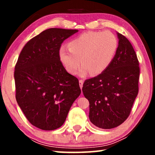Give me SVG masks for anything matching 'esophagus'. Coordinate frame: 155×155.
<instances>
[{"instance_id":"34e87169","label":"esophagus","mask_w":155,"mask_h":155,"mask_svg":"<svg viewBox=\"0 0 155 155\" xmlns=\"http://www.w3.org/2000/svg\"><path fill=\"white\" fill-rule=\"evenodd\" d=\"M83 82H84V81L82 80H79V84H80V88H82V86H83Z\"/></svg>"}]
</instances>
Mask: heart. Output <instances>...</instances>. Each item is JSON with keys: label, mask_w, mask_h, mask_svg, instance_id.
<instances>
[{"label": "heart", "mask_w": 155, "mask_h": 155, "mask_svg": "<svg viewBox=\"0 0 155 155\" xmlns=\"http://www.w3.org/2000/svg\"><path fill=\"white\" fill-rule=\"evenodd\" d=\"M118 47L117 38L111 31H90L72 39L68 48L61 47L59 57L69 73L76 74L82 63L81 75L90 72L99 75L111 64Z\"/></svg>", "instance_id": "obj_1"}]
</instances>
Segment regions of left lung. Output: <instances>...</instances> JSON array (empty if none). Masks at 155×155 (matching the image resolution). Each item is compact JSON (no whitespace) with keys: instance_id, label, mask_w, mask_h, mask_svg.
<instances>
[{"instance_id":"1","label":"left lung","mask_w":155,"mask_h":155,"mask_svg":"<svg viewBox=\"0 0 155 155\" xmlns=\"http://www.w3.org/2000/svg\"><path fill=\"white\" fill-rule=\"evenodd\" d=\"M118 47L111 64L99 75L84 81V96L90 102L89 118L103 129L116 128L130 115L138 93L139 61L132 44L118 33Z\"/></svg>"}]
</instances>
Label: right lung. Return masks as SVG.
Returning a JSON list of instances; mask_svg holds the SVG:
<instances>
[{"mask_svg":"<svg viewBox=\"0 0 155 155\" xmlns=\"http://www.w3.org/2000/svg\"><path fill=\"white\" fill-rule=\"evenodd\" d=\"M76 32L43 31L25 44L15 67L17 102L30 124L41 130L60 128L81 93L79 80L68 73L59 57L63 41Z\"/></svg>","mask_w":155,"mask_h":155,"instance_id":"1","label":"right lung"}]
</instances>
